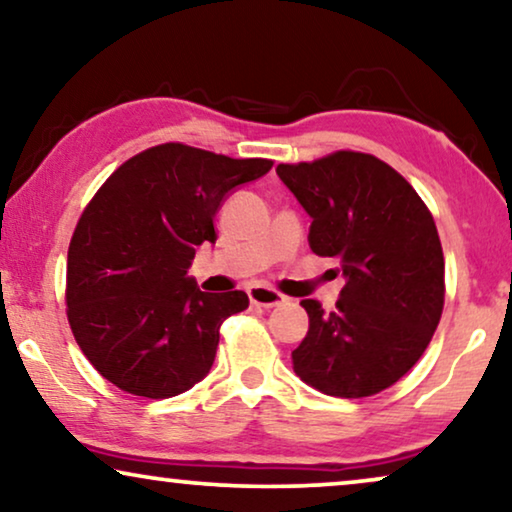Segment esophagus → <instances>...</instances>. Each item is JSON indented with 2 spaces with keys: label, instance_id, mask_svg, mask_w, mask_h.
<instances>
[{
  "label": "esophagus",
  "instance_id": "obj_1",
  "mask_svg": "<svg viewBox=\"0 0 512 512\" xmlns=\"http://www.w3.org/2000/svg\"><path fill=\"white\" fill-rule=\"evenodd\" d=\"M247 293H249L251 305L265 307V310H270V307H277V305L284 303L282 293L275 291V289H270V286H251Z\"/></svg>",
  "mask_w": 512,
  "mask_h": 512
}]
</instances>
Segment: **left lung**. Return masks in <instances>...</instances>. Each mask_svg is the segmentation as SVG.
<instances>
[{"label": "left lung", "mask_w": 512, "mask_h": 512, "mask_svg": "<svg viewBox=\"0 0 512 512\" xmlns=\"http://www.w3.org/2000/svg\"><path fill=\"white\" fill-rule=\"evenodd\" d=\"M312 216L310 247L340 263L333 312L300 300L310 331L293 370L321 394L363 398L401 380L429 347L445 305V258L436 221L415 188L384 160L335 151L277 165Z\"/></svg>", "instance_id": "8db88e82"}]
</instances>
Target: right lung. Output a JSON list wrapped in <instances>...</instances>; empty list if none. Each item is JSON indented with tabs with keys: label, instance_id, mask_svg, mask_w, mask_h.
<instances>
[{
	"label": "right lung",
	"instance_id": "1",
	"mask_svg": "<svg viewBox=\"0 0 512 512\" xmlns=\"http://www.w3.org/2000/svg\"><path fill=\"white\" fill-rule=\"evenodd\" d=\"M268 158H228L179 142L118 167L83 209L67 254V319L104 380L142 398L191 389L212 368L219 328L244 291L207 293L186 277L214 216Z\"/></svg>",
	"mask_w": 512,
	"mask_h": 512
}]
</instances>
